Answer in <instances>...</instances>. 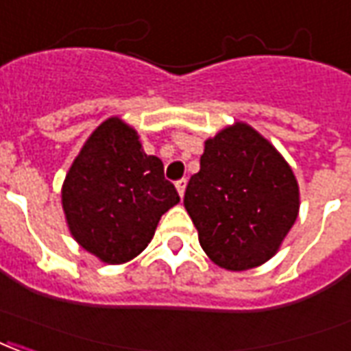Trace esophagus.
<instances>
[{"label":"esophagus","mask_w":351,"mask_h":351,"mask_svg":"<svg viewBox=\"0 0 351 351\" xmlns=\"http://www.w3.org/2000/svg\"><path fill=\"white\" fill-rule=\"evenodd\" d=\"M186 184H188V180H186V178H182V180H178V182L175 184L176 191H178V195H180V199H182L184 191H186Z\"/></svg>","instance_id":"34e87169"}]
</instances>
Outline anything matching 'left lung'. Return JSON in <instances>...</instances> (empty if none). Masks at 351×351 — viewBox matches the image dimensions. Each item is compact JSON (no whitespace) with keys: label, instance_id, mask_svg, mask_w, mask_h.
Listing matches in <instances>:
<instances>
[{"label":"left lung","instance_id":"obj_1","mask_svg":"<svg viewBox=\"0 0 351 351\" xmlns=\"http://www.w3.org/2000/svg\"><path fill=\"white\" fill-rule=\"evenodd\" d=\"M184 206L210 261L245 271L279 251L300 214V186L281 152L238 121L204 141Z\"/></svg>","mask_w":351,"mask_h":351}]
</instances>
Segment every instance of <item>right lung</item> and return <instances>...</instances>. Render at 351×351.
I'll list each match as a JSON object with an SVG mask.
<instances>
[{
    "label": "right lung",
    "mask_w": 351,
    "mask_h": 351,
    "mask_svg": "<svg viewBox=\"0 0 351 351\" xmlns=\"http://www.w3.org/2000/svg\"><path fill=\"white\" fill-rule=\"evenodd\" d=\"M72 238L106 264H124L147 247L169 208L180 202L163 163L145 154L136 128L106 119L83 143L61 188Z\"/></svg>",
    "instance_id": "1"
}]
</instances>
